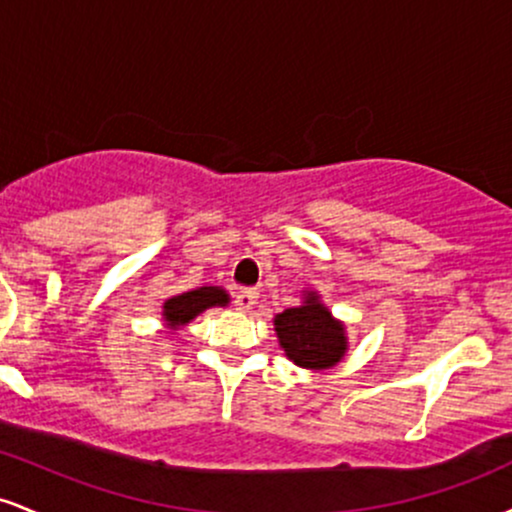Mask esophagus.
Wrapping results in <instances>:
<instances>
[{
	"instance_id": "obj_1",
	"label": "esophagus",
	"mask_w": 512,
	"mask_h": 512,
	"mask_svg": "<svg viewBox=\"0 0 512 512\" xmlns=\"http://www.w3.org/2000/svg\"><path fill=\"white\" fill-rule=\"evenodd\" d=\"M257 303V291H240L236 296V308L243 313H250Z\"/></svg>"
}]
</instances>
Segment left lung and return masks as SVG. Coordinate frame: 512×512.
<instances>
[{
    "mask_svg": "<svg viewBox=\"0 0 512 512\" xmlns=\"http://www.w3.org/2000/svg\"><path fill=\"white\" fill-rule=\"evenodd\" d=\"M301 305L274 315V332L289 361L298 368L330 370L349 351L346 325L313 289L301 291Z\"/></svg>",
    "mask_w": 512,
    "mask_h": 512,
    "instance_id": "8db88e82",
    "label": "left lung"
}]
</instances>
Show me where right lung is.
Segmentation results:
<instances>
[{
  "label": "right lung",
  "mask_w": 512,
  "mask_h": 512,
  "mask_svg": "<svg viewBox=\"0 0 512 512\" xmlns=\"http://www.w3.org/2000/svg\"><path fill=\"white\" fill-rule=\"evenodd\" d=\"M231 303V296L223 286H197V289L170 296L161 305L163 325L170 332H178L180 327H187L197 315H202L209 308H226Z\"/></svg>",
  "instance_id": "obj_1"
}]
</instances>
